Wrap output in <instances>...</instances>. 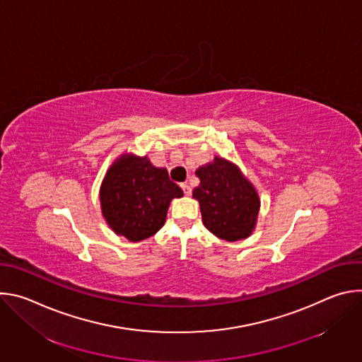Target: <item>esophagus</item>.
<instances>
[{"label": "esophagus", "mask_w": 362, "mask_h": 362, "mask_svg": "<svg viewBox=\"0 0 362 362\" xmlns=\"http://www.w3.org/2000/svg\"><path fill=\"white\" fill-rule=\"evenodd\" d=\"M180 187L183 189V193H185L186 196H189V194L192 193V187H190L187 183H182V185H180Z\"/></svg>", "instance_id": "1"}]
</instances>
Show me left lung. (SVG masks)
I'll return each mask as SVG.
<instances>
[{"instance_id":"left-lung-1","label":"left lung","mask_w":362,"mask_h":362,"mask_svg":"<svg viewBox=\"0 0 362 362\" xmlns=\"http://www.w3.org/2000/svg\"><path fill=\"white\" fill-rule=\"evenodd\" d=\"M200 183L193 189L206 229L219 239L236 242L252 235L261 199L255 186L232 162L215 156L196 170Z\"/></svg>"}]
</instances>
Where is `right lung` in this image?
Here are the masks:
<instances>
[{"mask_svg":"<svg viewBox=\"0 0 362 362\" xmlns=\"http://www.w3.org/2000/svg\"><path fill=\"white\" fill-rule=\"evenodd\" d=\"M182 196L165 168H154L147 156L122 154L103 179L101 214L115 233L140 242L165 225L172 199Z\"/></svg>","mask_w":362,"mask_h":362,"instance_id":"1","label":"right lung"}]
</instances>
